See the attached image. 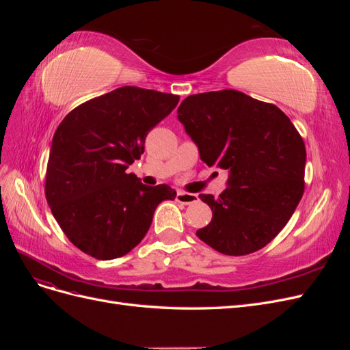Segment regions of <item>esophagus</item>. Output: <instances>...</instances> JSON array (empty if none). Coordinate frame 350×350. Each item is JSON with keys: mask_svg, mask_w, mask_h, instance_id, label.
<instances>
[{"mask_svg": "<svg viewBox=\"0 0 350 350\" xmlns=\"http://www.w3.org/2000/svg\"><path fill=\"white\" fill-rule=\"evenodd\" d=\"M198 200V197L196 194L191 193H185V191H178L176 193V201L178 203H183V204H193Z\"/></svg>", "mask_w": 350, "mask_h": 350, "instance_id": "34e87169", "label": "esophagus"}]
</instances>
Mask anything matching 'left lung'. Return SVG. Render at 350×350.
<instances>
[{"label": "left lung", "mask_w": 350, "mask_h": 350, "mask_svg": "<svg viewBox=\"0 0 350 350\" xmlns=\"http://www.w3.org/2000/svg\"><path fill=\"white\" fill-rule=\"evenodd\" d=\"M178 120L198 146L201 161L229 174L197 237L226 256L266 247L288 224L305 189L306 150L301 134L276 105L225 89L191 94Z\"/></svg>", "instance_id": "8db88e82"}]
</instances>
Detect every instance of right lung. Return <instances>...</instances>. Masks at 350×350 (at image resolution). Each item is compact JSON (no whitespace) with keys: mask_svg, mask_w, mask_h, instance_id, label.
I'll return each mask as SVG.
<instances>
[{"mask_svg":"<svg viewBox=\"0 0 350 350\" xmlns=\"http://www.w3.org/2000/svg\"><path fill=\"white\" fill-rule=\"evenodd\" d=\"M178 102V94L124 86L79 105L58 125L45 196L62 232L84 254L125 256L147 234L159 203L175 198L171 187L144 185L126 167Z\"/></svg>","mask_w":350,"mask_h":350,"instance_id":"add662e5","label":"right lung"}]
</instances>
